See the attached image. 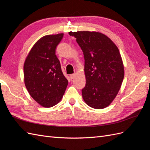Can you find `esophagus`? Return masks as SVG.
Segmentation results:
<instances>
[{
  "label": "esophagus",
  "instance_id": "34e87169",
  "mask_svg": "<svg viewBox=\"0 0 150 150\" xmlns=\"http://www.w3.org/2000/svg\"><path fill=\"white\" fill-rule=\"evenodd\" d=\"M75 76H76V74H70L69 77H70V78H71V79H73V78H74Z\"/></svg>",
  "mask_w": 150,
  "mask_h": 150
}]
</instances>
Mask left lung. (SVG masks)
Instances as JSON below:
<instances>
[{
  "label": "left lung",
  "mask_w": 150,
  "mask_h": 150,
  "mask_svg": "<svg viewBox=\"0 0 150 150\" xmlns=\"http://www.w3.org/2000/svg\"><path fill=\"white\" fill-rule=\"evenodd\" d=\"M76 38L84 57L85 103L94 109L108 106L115 98L124 78V66L118 48L98 32H69Z\"/></svg>",
  "instance_id": "left-lung-1"
}]
</instances>
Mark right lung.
Returning <instances> with one entry per match:
<instances>
[{
	"label": "right lung",
	"instance_id": "obj_1",
	"mask_svg": "<svg viewBox=\"0 0 150 150\" xmlns=\"http://www.w3.org/2000/svg\"><path fill=\"white\" fill-rule=\"evenodd\" d=\"M63 35H47L40 38L24 62L25 87L32 98L43 107H52L59 102L68 84L56 55Z\"/></svg>",
	"mask_w": 150,
	"mask_h": 150
}]
</instances>
